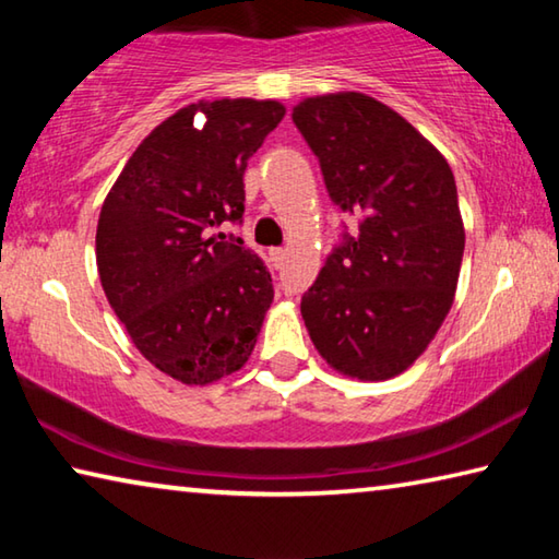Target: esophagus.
I'll list each match as a JSON object with an SVG mask.
<instances>
[{
    "instance_id": "obj_1",
    "label": "esophagus",
    "mask_w": 559,
    "mask_h": 559,
    "mask_svg": "<svg viewBox=\"0 0 559 559\" xmlns=\"http://www.w3.org/2000/svg\"><path fill=\"white\" fill-rule=\"evenodd\" d=\"M269 257H271V263H273V266L281 269L283 263H286L288 251H286V249H271V251H269Z\"/></svg>"
}]
</instances>
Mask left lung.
I'll use <instances>...</instances> for the list:
<instances>
[{
  "label": "left lung",
  "instance_id": "1",
  "mask_svg": "<svg viewBox=\"0 0 559 559\" xmlns=\"http://www.w3.org/2000/svg\"><path fill=\"white\" fill-rule=\"evenodd\" d=\"M293 122L330 200L359 214V234H343L300 316L333 370L390 380L429 347L456 293L466 231L453 173L412 122L365 93L300 100Z\"/></svg>",
  "mask_w": 559,
  "mask_h": 559
}]
</instances>
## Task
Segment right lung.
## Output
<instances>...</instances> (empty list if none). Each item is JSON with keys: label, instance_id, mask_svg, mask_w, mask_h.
<instances>
[{"label": "right lung", "instance_id": "right-lung-1", "mask_svg": "<svg viewBox=\"0 0 559 559\" xmlns=\"http://www.w3.org/2000/svg\"><path fill=\"white\" fill-rule=\"evenodd\" d=\"M286 116L278 100L192 103L138 145L103 202L98 276L140 355L182 384L241 370L273 302L271 273L239 236L249 157Z\"/></svg>", "mask_w": 559, "mask_h": 559}]
</instances>
